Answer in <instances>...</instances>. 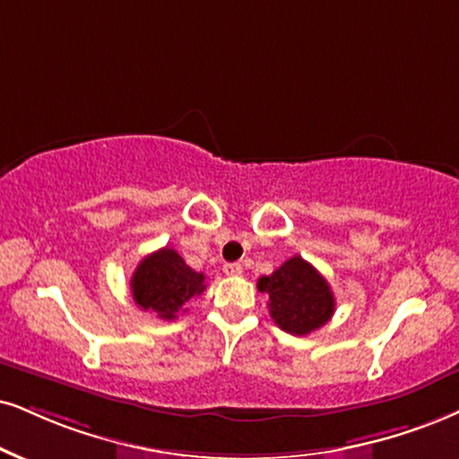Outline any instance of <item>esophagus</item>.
Wrapping results in <instances>:
<instances>
[{"instance_id": "obj_1", "label": "esophagus", "mask_w": 459, "mask_h": 459, "mask_svg": "<svg viewBox=\"0 0 459 459\" xmlns=\"http://www.w3.org/2000/svg\"><path fill=\"white\" fill-rule=\"evenodd\" d=\"M223 273L228 276H238V274H242V265L240 264H225Z\"/></svg>"}]
</instances>
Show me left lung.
Segmentation results:
<instances>
[{
  "label": "left lung",
  "mask_w": 459,
  "mask_h": 459,
  "mask_svg": "<svg viewBox=\"0 0 459 459\" xmlns=\"http://www.w3.org/2000/svg\"><path fill=\"white\" fill-rule=\"evenodd\" d=\"M257 290L268 293L270 316L282 332L307 336L332 319L336 299L316 268L299 255L287 259L270 276L257 281Z\"/></svg>",
  "instance_id": "8db88e82"
}]
</instances>
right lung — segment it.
Listing matches in <instances>:
<instances>
[{
  "instance_id": "right-lung-1",
  "label": "right lung",
  "mask_w": 459,
  "mask_h": 459,
  "mask_svg": "<svg viewBox=\"0 0 459 459\" xmlns=\"http://www.w3.org/2000/svg\"><path fill=\"white\" fill-rule=\"evenodd\" d=\"M204 281L206 276L191 270L174 248L163 247L138 264L132 276V296L143 310L172 321L191 298L206 290Z\"/></svg>"
}]
</instances>
